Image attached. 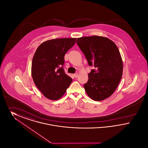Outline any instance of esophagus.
Masks as SVG:
<instances>
[{"label": "esophagus", "mask_w": 148, "mask_h": 148, "mask_svg": "<svg viewBox=\"0 0 148 148\" xmlns=\"http://www.w3.org/2000/svg\"><path fill=\"white\" fill-rule=\"evenodd\" d=\"M74 77H77V76H78V74L77 73H75V74H74Z\"/></svg>", "instance_id": "obj_1"}]
</instances>
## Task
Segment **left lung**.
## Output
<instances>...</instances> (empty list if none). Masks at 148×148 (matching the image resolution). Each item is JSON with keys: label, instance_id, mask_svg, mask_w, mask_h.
I'll list each match as a JSON object with an SVG mask.
<instances>
[{"label": "left lung", "instance_id": "1", "mask_svg": "<svg viewBox=\"0 0 148 148\" xmlns=\"http://www.w3.org/2000/svg\"><path fill=\"white\" fill-rule=\"evenodd\" d=\"M77 43L89 65L94 68L84 85L85 92L95 101L108 98L115 92L123 74V64L118 47L109 39L97 35L79 38Z\"/></svg>", "mask_w": 148, "mask_h": 148}]
</instances>
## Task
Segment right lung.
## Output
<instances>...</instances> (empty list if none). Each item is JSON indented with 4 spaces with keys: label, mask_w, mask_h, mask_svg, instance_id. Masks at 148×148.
<instances>
[{
    "label": "right lung",
    "mask_w": 148,
    "mask_h": 148,
    "mask_svg": "<svg viewBox=\"0 0 148 148\" xmlns=\"http://www.w3.org/2000/svg\"><path fill=\"white\" fill-rule=\"evenodd\" d=\"M76 38L55 39L41 44L32 63V75L35 85L50 100L60 98L72 79L63 69L64 56L74 45Z\"/></svg>",
    "instance_id": "right-lung-1"
}]
</instances>
